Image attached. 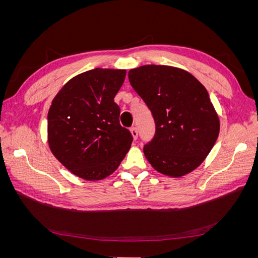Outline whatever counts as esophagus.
Returning <instances> with one entry per match:
<instances>
[{
	"label": "esophagus",
	"instance_id": "1",
	"mask_svg": "<svg viewBox=\"0 0 258 258\" xmlns=\"http://www.w3.org/2000/svg\"><path fill=\"white\" fill-rule=\"evenodd\" d=\"M130 131H131V135H132V137H134V139H137V138H138V135H139L138 128H137L136 126H134V127L130 128Z\"/></svg>",
	"mask_w": 258,
	"mask_h": 258
}]
</instances>
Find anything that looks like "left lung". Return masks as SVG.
Returning a JSON list of instances; mask_svg holds the SVG:
<instances>
[{
  "mask_svg": "<svg viewBox=\"0 0 258 258\" xmlns=\"http://www.w3.org/2000/svg\"><path fill=\"white\" fill-rule=\"evenodd\" d=\"M132 88L155 120L145 157L158 172L182 176L196 169L212 150L220 120L205 86L184 70L148 64L128 73Z\"/></svg>",
  "mask_w": 258,
  "mask_h": 258,
  "instance_id": "obj_1",
  "label": "left lung"
}]
</instances>
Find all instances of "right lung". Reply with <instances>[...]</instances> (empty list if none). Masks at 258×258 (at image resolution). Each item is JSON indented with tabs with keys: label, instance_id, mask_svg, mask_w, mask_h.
Here are the masks:
<instances>
[{
	"label": "right lung",
	"instance_id": "right-lung-1",
	"mask_svg": "<svg viewBox=\"0 0 258 258\" xmlns=\"http://www.w3.org/2000/svg\"><path fill=\"white\" fill-rule=\"evenodd\" d=\"M126 70L93 69L69 81L52 100L48 143L52 154L70 171L98 181L118 168L132 143L120 126V108L114 102Z\"/></svg>",
	"mask_w": 258,
	"mask_h": 258
}]
</instances>
